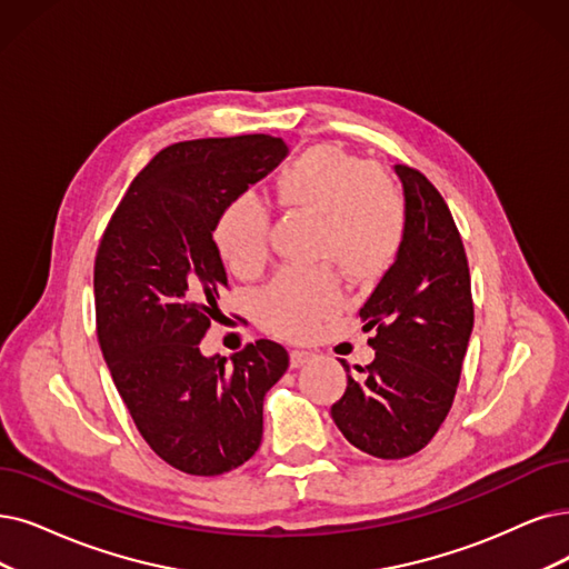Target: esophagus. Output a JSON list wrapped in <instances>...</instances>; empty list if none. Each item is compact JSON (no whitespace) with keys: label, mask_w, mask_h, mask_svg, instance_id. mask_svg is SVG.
Returning a JSON list of instances; mask_svg holds the SVG:
<instances>
[{"label":"esophagus","mask_w":569,"mask_h":569,"mask_svg":"<svg viewBox=\"0 0 569 569\" xmlns=\"http://www.w3.org/2000/svg\"><path fill=\"white\" fill-rule=\"evenodd\" d=\"M312 357H315V355L308 352V350H291V352H289V367H291V369H301L303 363H308Z\"/></svg>","instance_id":"obj_1"}]
</instances>
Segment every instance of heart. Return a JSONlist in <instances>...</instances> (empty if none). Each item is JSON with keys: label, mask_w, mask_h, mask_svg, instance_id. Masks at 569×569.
I'll list each match as a JSON object with an SVG mask.
<instances>
[{"label": "heart", "mask_w": 569, "mask_h": 569, "mask_svg": "<svg viewBox=\"0 0 569 569\" xmlns=\"http://www.w3.org/2000/svg\"><path fill=\"white\" fill-rule=\"evenodd\" d=\"M272 200L284 212L317 219L315 259L333 261L352 282L382 278L401 254L408 217L395 179L336 144H315L272 177ZM212 240L236 276L252 278L270 252V212L240 193L219 212ZM259 325L280 338H308L340 308V289L325 266L282 270L257 297Z\"/></svg>", "instance_id": "obj_1"}]
</instances>
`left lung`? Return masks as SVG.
<instances>
[{"instance_id":"1","label":"left lung","mask_w":569,"mask_h":569,"mask_svg":"<svg viewBox=\"0 0 569 569\" xmlns=\"http://www.w3.org/2000/svg\"><path fill=\"white\" fill-rule=\"evenodd\" d=\"M408 229L401 254L359 310L376 359L348 376L331 406L343 437L380 460L422 450L458 392L473 327L465 244L443 196L416 168L397 166ZM343 367L350 369L343 361Z\"/></svg>"}]
</instances>
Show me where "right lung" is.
Instances as JSON below:
<instances>
[{
    "instance_id": "1",
    "label": "right lung",
    "mask_w": 569,
    "mask_h": 569,
    "mask_svg": "<svg viewBox=\"0 0 569 569\" xmlns=\"http://www.w3.org/2000/svg\"><path fill=\"white\" fill-rule=\"evenodd\" d=\"M284 156L270 134L170 144L132 179L98 244L96 329L113 385L149 448L191 476L254 456L263 397L289 367L287 350L266 338L231 367L200 352L229 287L217 217Z\"/></svg>"
}]
</instances>
